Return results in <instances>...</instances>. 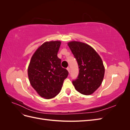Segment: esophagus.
I'll list each match as a JSON object with an SVG mask.
<instances>
[{"mask_svg":"<svg viewBox=\"0 0 130 130\" xmlns=\"http://www.w3.org/2000/svg\"><path fill=\"white\" fill-rule=\"evenodd\" d=\"M67 70H68V73H70V68H69V67H68L67 68Z\"/></svg>","mask_w":130,"mask_h":130,"instance_id":"34e87169","label":"esophagus"}]
</instances>
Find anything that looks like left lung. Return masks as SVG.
<instances>
[{"label":"left lung","mask_w":130,"mask_h":130,"mask_svg":"<svg viewBox=\"0 0 130 130\" xmlns=\"http://www.w3.org/2000/svg\"><path fill=\"white\" fill-rule=\"evenodd\" d=\"M79 68L77 79L73 81L75 88L84 95H90L99 88L103 81L105 67L101 57L86 43L71 41L68 43Z\"/></svg>","instance_id":"8db88e82"}]
</instances>
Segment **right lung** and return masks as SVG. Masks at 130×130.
Returning a JSON list of instances; mask_svg holds the SVG:
<instances>
[{
  "label": "right lung",
  "mask_w": 130,
  "mask_h": 130,
  "mask_svg": "<svg viewBox=\"0 0 130 130\" xmlns=\"http://www.w3.org/2000/svg\"><path fill=\"white\" fill-rule=\"evenodd\" d=\"M60 41L45 42L38 47L31 57L27 75L31 86L45 99L55 97L61 92L68 72L61 66L57 53Z\"/></svg>",
  "instance_id": "right-lung-1"
}]
</instances>
